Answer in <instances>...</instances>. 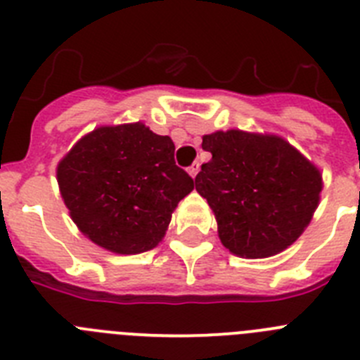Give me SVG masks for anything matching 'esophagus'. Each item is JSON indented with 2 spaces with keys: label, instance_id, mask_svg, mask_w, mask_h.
Wrapping results in <instances>:
<instances>
[{
  "label": "esophagus",
  "instance_id": "esophagus-1",
  "mask_svg": "<svg viewBox=\"0 0 360 360\" xmlns=\"http://www.w3.org/2000/svg\"><path fill=\"white\" fill-rule=\"evenodd\" d=\"M198 171H200V164H198V162H195V164L187 167V173H189L193 178H195L196 174H198Z\"/></svg>",
  "mask_w": 360,
  "mask_h": 360
}]
</instances>
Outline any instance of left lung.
<instances>
[{
  "mask_svg": "<svg viewBox=\"0 0 360 360\" xmlns=\"http://www.w3.org/2000/svg\"><path fill=\"white\" fill-rule=\"evenodd\" d=\"M212 155L195 184L234 256L262 259L288 249L310 224L323 174L278 135L227 129L203 135Z\"/></svg>",
  "mask_w": 360,
  "mask_h": 360,
  "instance_id": "8db88e82",
  "label": "left lung"
}]
</instances>
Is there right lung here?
<instances>
[{
    "instance_id": "add662e5",
    "label": "right lung",
    "mask_w": 360,
    "mask_h": 360,
    "mask_svg": "<svg viewBox=\"0 0 360 360\" xmlns=\"http://www.w3.org/2000/svg\"><path fill=\"white\" fill-rule=\"evenodd\" d=\"M57 184L73 224L115 254L155 249L195 180L174 164L169 136L144 122L98 126L57 164Z\"/></svg>"
}]
</instances>
